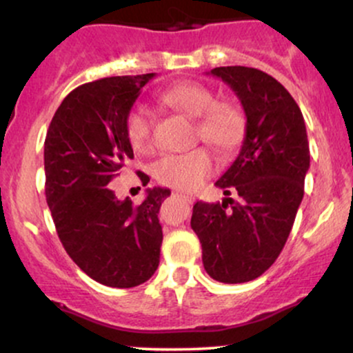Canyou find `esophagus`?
<instances>
[{
  "mask_svg": "<svg viewBox=\"0 0 353 353\" xmlns=\"http://www.w3.org/2000/svg\"><path fill=\"white\" fill-rule=\"evenodd\" d=\"M177 196H181V197H184L185 201H189V202H192L194 201V197L192 196H189V194H184V192H181V190H177Z\"/></svg>",
  "mask_w": 353,
  "mask_h": 353,
  "instance_id": "esophagus-1",
  "label": "esophagus"
}]
</instances>
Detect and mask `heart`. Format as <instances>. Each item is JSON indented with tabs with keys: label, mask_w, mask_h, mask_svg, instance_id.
<instances>
[{
	"label": "heart",
	"mask_w": 353,
	"mask_h": 353,
	"mask_svg": "<svg viewBox=\"0 0 353 353\" xmlns=\"http://www.w3.org/2000/svg\"><path fill=\"white\" fill-rule=\"evenodd\" d=\"M161 101L176 111L196 119V136L219 152L237 148L245 132V117L236 104L217 101L214 91L204 84L184 81L168 88ZM125 134L129 144L137 152L152 148V116L148 108L139 104L125 117ZM214 169V159L208 149H192L184 154L164 156L152 172L161 184L182 190H196Z\"/></svg>",
	"instance_id": "1"
}]
</instances>
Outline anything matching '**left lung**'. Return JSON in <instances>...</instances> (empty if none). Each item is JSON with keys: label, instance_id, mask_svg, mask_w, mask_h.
Here are the masks:
<instances>
[{"label": "left lung", "instance_id": "8db88e82", "mask_svg": "<svg viewBox=\"0 0 353 353\" xmlns=\"http://www.w3.org/2000/svg\"><path fill=\"white\" fill-rule=\"evenodd\" d=\"M209 74L236 92L245 112L241 152L219 177L225 197L217 204L196 202L190 228L202 245V264L214 281H254L274 264L292 230L310 168L301 108L267 72L222 66Z\"/></svg>", "mask_w": 353, "mask_h": 353}]
</instances>
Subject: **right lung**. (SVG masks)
Returning a JSON list of instances; mask_svg holds the SVG:
<instances>
[{"instance_id":"obj_1","label":"right lung","mask_w":353,"mask_h":353,"mask_svg":"<svg viewBox=\"0 0 353 353\" xmlns=\"http://www.w3.org/2000/svg\"><path fill=\"white\" fill-rule=\"evenodd\" d=\"M154 76H112L76 88L52 116L44 141L46 201L61 244L84 274L117 289L141 285L159 265L157 214L171 190L148 189L134 205L109 188L134 157L125 117Z\"/></svg>"}]
</instances>
